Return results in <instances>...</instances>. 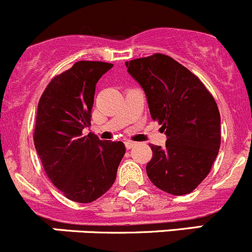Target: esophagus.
Instances as JSON below:
<instances>
[{
    "mask_svg": "<svg viewBox=\"0 0 252 252\" xmlns=\"http://www.w3.org/2000/svg\"><path fill=\"white\" fill-rule=\"evenodd\" d=\"M124 144H126V149H131V148H133L134 145H135V143L131 142V140H126V142H124Z\"/></svg>",
    "mask_w": 252,
    "mask_h": 252,
    "instance_id": "34e87169",
    "label": "esophagus"
}]
</instances>
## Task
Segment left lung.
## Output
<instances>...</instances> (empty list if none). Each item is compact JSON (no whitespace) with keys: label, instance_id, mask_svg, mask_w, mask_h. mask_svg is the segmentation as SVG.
<instances>
[{"label":"left lung","instance_id":"left-lung-1","mask_svg":"<svg viewBox=\"0 0 252 252\" xmlns=\"http://www.w3.org/2000/svg\"><path fill=\"white\" fill-rule=\"evenodd\" d=\"M126 65L147 94L153 121L168 138L164 148L150 145V182L169 194H189L208 176L218 157V104L203 82L169 56L154 53Z\"/></svg>","mask_w":252,"mask_h":252}]
</instances>
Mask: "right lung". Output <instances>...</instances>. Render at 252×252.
I'll list each match as a JSON object with an SVG mask.
<instances>
[{
	"instance_id": "obj_1",
	"label": "right lung",
	"mask_w": 252,
	"mask_h": 252,
	"mask_svg": "<svg viewBox=\"0 0 252 252\" xmlns=\"http://www.w3.org/2000/svg\"><path fill=\"white\" fill-rule=\"evenodd\" d=\"M112 63L79 61L52 78L38 102L33 142L48 179L67 199L87 204L107 192L126 153L122 142L82 131L91 126L95 84Z\"/></svg>"
}]
</instances>
